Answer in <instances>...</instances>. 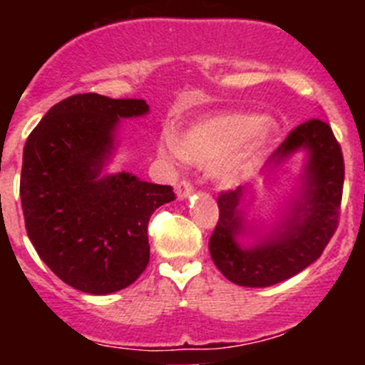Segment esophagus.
<instances>
[{"instance_id":"1","label":"esophagus","mask_w":365,"mask_h":365,"mask_svg":"<svg viewBox=\"0 0 365 365\" xmlns=\"http://www.w3.org/2000/svg\"><path fill=\"white\" fill-rule=\"evenodd\" d=\"M192 192H194V185L189 182V180H182V182L176 185V194H178L180 200H187Z\"/></svg>"}]
</instances>
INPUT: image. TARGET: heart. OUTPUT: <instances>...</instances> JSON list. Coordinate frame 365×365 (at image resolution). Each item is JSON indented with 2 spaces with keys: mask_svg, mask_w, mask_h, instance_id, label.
<instances>
[{
  "mask_svg": "<svg viewBox=\"0 0 365 365\" xmlns=\"http://www.w3.org/2000/svg\"><path fill=\"white\" fill-rule=\"evenodd\" d=\"M275 138V123L259 114L224 113L190 125L176 141L168 138L162 153L194 164L213 162L219 182L238 183L251 176Z\"/></svg>",
  "mask_w": 365,
  "mask_h": 365,
  "instance_id": "heart-1",
  "label": "heart"
}]
</instances>
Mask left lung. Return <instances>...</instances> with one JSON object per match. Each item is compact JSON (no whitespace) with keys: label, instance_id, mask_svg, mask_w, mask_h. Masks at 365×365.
I'll return each mask as SVG.
<instances>
[{"label":"left lung","instance_id":"1","mask_svg":"<svg viewBox=\"0 0 365 365\" xmlns=\"http://www.w3.org/2000/svg\"><path fill=\"white\" fill-rule=\"evenodd\" d=\"M298 150L307 152L302 187L286 217L270 235L257 238L252 247L237 242L245 233L240 203L251 187H237L217 197L219 220L210 237V256L220 274L247 288H267L293 277L314 263L339 224L344 159L329 123L309 120L298 125L264 164L267 171Z\"/></svg>","mask_w":365,"mask_h":365}]
</instances>
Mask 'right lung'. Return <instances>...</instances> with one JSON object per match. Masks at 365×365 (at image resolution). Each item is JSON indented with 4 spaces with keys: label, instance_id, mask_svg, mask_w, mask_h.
<instances>
[{
    "label": "right lung",
    "instance_id": "right-lung-1",
    "mask_svg": "<svg viewBox=\"0 0 365 365\" xmlns=\"http://www.w3.org/2000/svg\"><path fill=\"white\" fill-rule=\"evenodd\" d=\"M148 111L141 98L72 95L53 106L26 139V231L43 263L79 292L109 295L130 286L150 261V217L175 200L171 185L130 173L101 176L121 118Z\"/></svg>",
    "mask_w": 365,
    "mask_h": 365
}]
</instances>
